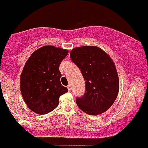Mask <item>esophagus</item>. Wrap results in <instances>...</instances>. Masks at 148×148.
<instances>
[{"label":"esophagus","instance_id":"esophagus-1","mask_svg":"<svg viewBox=\"0 0 148 148\" xmlns=\"http://www.w3.org/2000/svg\"><path fill=\"white\" fill-rule=\"evenodd\" d=\"M67 88H68L69 91H70V90H71V86L68 85V86H67Z\"/></svg>","mask_w":148,"mask_h":148}]
</instances>
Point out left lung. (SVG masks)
<instances>
[{"mask_svg":"<svg viewBox=\"0 0 148 148\" xmlns=\"http://www.w3.org/2000/svg\"><path fill=\"white\" fill-rule=\"evenodd\" d=\"M71 59L81 71L85 81V92L77 98L78 107L89 115L106 112L118 96L119 79L114 61L97 46L72 49Z\"/></svg>","mask_w":148,"mask_h":148,"instance_id":"8db88e82","label":"left lung"}]
</instances>
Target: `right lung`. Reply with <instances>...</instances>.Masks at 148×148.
Instances as JSON below:
<instances>
[{
    "label": "right lung",
    "mask_w": 148,
    "mask_h": 148,
    "mask_svg": "<svg viewBox=\"0 0 148 148\" xmlns=\"http://www.w3.org/2000/svg\"><path fill=\"white\" fill-rule=\"evenodd\" d=\"M68 50L45 45L32 53L20 76V90L27 107L44 115L56 108L59 97L68 92L61 83L59 66Z\"/></svg>",
    "instance_id": "1"
}]
</instances>
